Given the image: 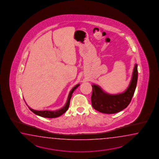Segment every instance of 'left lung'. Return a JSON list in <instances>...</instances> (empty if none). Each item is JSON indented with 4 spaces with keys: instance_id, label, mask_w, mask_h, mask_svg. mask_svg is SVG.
Returning a JSON list of instances; mask_svg holds the SVG:
<instances>
[{
    "instance_id": "left-lung-1",
    "label": "left lung",
    "mask_w": 159,
    "mask_h": 159,
    "mask_svg": "<svg viewBox=\"0 0 159 159\" xmlns=\"http://www.w3.org/2000/svg\"><path fill=\"white\" fill-rule=\"evenodd\" d=\"M138 65H135L132 79L127 90L118 94L106 93L97 84H92L91 105L95 110L105 114H115L129 106L134 94L138 81Z\"/></svg>"
}]
</instances>
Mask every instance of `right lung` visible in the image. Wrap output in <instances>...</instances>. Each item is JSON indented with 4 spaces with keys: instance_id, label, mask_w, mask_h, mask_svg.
Returning <instances> with one entry per match:
<instances>
[{
    "instance_id": "add662e5",
    "label": "right lung",
    "mask_w": 159,
    "mask_h": 159,
    "mask_svg": "<svg viewBox=\"0 0 159 159\" xmlns=\"http://www.w3.org/2000/svg\"><path fill=\"white\" fill-rule=\"evenodd\" d=\"M80 86V84H77L75 85L74 88H73L71 90V91H70L69 94L68 95V100L66 103V104L62 108H60L56 111H49V110H43V111H38V110H35L34 109H32L30 108L28 105H26L28 106V107L30 108L31 111L33 112L34 114H35L36 115L40 116L41 117H44V118H57L61 115H62L66 111L68 110L69 104H70V99H71V95L73 93V91L78 88Z\"/></svg>"
}]
</instances>
